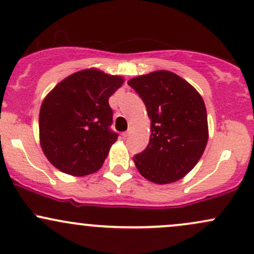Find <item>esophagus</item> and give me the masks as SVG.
Returning <instances> with one entry per match:
<instances>
[{
    "label": "esophagus",
    "mask_w": 254,
    "mask_h": 254,
    "mask_svg": "<svg viewBox=\"0 0 254 254\" xmlns=\"http://www.w3.org/2000/svg\"><path fill=\"white\" fill-rule=\"evenodd\" d=\"M131 133V127L130 129H127V131H125V132H123V137L125 138V137H127Z\"/></svg>",
    "instance_id": "esophagus-1"
}]
</instances>
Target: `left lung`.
Segmentation results:
<instances>
[{
    "mask_svg": "<svg viewBox=\"0 0 254 254\" xmlns=\"http://www.w3.org/2000/svg\"><path fill=\"white\" fill-rule=\"evenodd\" d=\"M150 118L149 143L133 156L139 173L155 184H170L190 172L208 142V118L202 97L177 74L159 70L131 78Z\"/></svg>",
    "mask_w": 254,
    "mask_h": 254,
    "instance_id": "obj_1",
    "label": "left lung"
}]
</instances>
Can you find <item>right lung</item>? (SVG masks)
I'll return each instance as SVG.
<instances>
[{
    "mask_svg": "<svg viewBox=\"0 0 254 254\" xmlns=\"http://www.w3.org/2000/svg\"><path fill=\"white\" fill-rule=\"evenodd\" d=\"M123 77L86 69L65 77L44 99L39 112L42 149L57 170L75 177L104 164L118 133L111 130L109 98Z\"/></svg>",
    "mask_w": 254,
    "mask_h": 254,
    "instance_id": "obj_1",
    "label": "right lung"
}]
</instances>
